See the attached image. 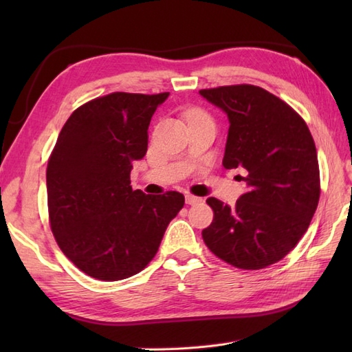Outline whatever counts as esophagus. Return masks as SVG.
<instances>
[{"label":"esophagus","mask_w":352,"mask_h":352,"mask_svg":"<svg viewBox=\"0 0 352 352\" xmlns=\"http://www.w3.org/2000/svg\"><path fill=\"white\" fill-rule=\"evenodd\" d=\"M199 203H203V198H198V197H193V195H186V204L197 206Z\"/></svg>","instance_id":"obj_1"}]
</instances>
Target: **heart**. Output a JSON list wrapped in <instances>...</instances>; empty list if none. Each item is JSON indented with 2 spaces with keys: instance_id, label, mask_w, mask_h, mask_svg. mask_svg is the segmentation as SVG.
Returning a JSON list of instances; mask_svg holds the SVG:
<instances>
[{
  "instance_id": "b5f03b06",
  "label": "heart",
  "mask_w": 352,
  "mask_h": 352,
  "mask_svg": "<svg viewBox=\"0 0 352 352\" xmlns=\"http://www.w3.org/2000/svg\"><path fill=\"white\" fill-rule=\"evenodd\" d=\"M201 116H206L203 111H199V110H192V111H189L188 113V118L189 119H192V118H201Z\"/></svg>"
}]
</instances>
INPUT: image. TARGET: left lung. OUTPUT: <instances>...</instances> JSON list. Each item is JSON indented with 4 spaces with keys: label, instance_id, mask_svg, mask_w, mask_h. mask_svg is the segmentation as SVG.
<instances>
[{
    "label": "left lung",
    "instance_id": "obj_1",
    "mask_svg": "<svg viewBox=\"0 0 352 352\" xmlns=\"http://www.w3.org/2000/svg\"><path fill=\"white\" fill-rule=\"evenodd\" d=\"M228 118L222 164L246 170L248 190L230 207L208 198L213 222L203 239L239 269L281 260L307 231L319 201V164L307 124L286 102L252 85L203 89Z\"/></svg>",
    "mask_w": 352,
    "mask_h": 352
}]
</instances>
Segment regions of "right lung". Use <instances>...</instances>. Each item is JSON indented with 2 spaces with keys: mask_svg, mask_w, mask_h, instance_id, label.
Instances as JSON below:
<instances>
[{
  "mask_svg": "<svg viewBox=\"0 0 352 352\" xmlns=\"http://www.w3.org/2000/svg\"><path fill=\"white\" fill-rule=\"evenodd\" d=\"M168 92H115L78 107L58 134L47 168L51 230L80 271L102 281L140 272L155 256L180 192L133 190V162L144 159L148 126Z\"/></svg>",
  "mask_w": 352,
  "mask_h": 352,
  "instance_id": "1",
  "label": "right lung"
}]
</instances>
